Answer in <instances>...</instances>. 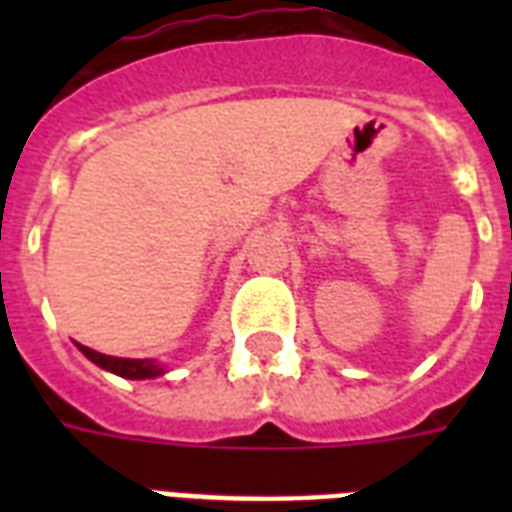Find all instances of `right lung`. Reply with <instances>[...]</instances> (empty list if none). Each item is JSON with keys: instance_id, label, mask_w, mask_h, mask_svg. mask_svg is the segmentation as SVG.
<instances>
[{"instance_id": "right-lung-1", "label": "right lung", "mask_w": 512, "mask_h": 512, "mask_svg": "<svg viewBox=\"0 0 512 512\" xmlns=\"http://www.w3.org/2000/svg\"><path fill=\"white\" fill-rule=\"evenodd\" d=\"M76 345H79V342H76ZM79 350L90 358L92 364H98L100 369H106V372L119 374V377H127V380H151V377L164 374V366L156 364L154 358H116L106 356V353H98V350L87 348V345H79Z\"/></svg>"}]
</instances>
